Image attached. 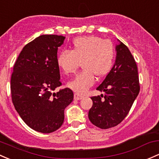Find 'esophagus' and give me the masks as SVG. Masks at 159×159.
<instances>
[{
	"instance_id": "esophagus-1",
	"label": "esophagus",
	"mask_w": 159,
	"mask_h": 159,
	"mask_svg": "<svg viewBox=\"0 0 159 159\" xmlns=\"http://www.w3.org/2000/svg\"><path fill=\"white\" fill-rule=\"evenodd\" d=\"M83 98H84V96H83L82 94H80V93H75L74 94L75 100H81V99H82Z\"/></svg>"
}]
</instances>
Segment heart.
I'll return each mask as SVG.
<instances>
[{
    "mask_svg": "<svg viewBox=\"0 0 159 159\" xmlns=\"http://www.w3.org/2000/svg\"><path fill=\"white\" fill-rule=\"evenodd\" d=\"M115 49L110 39L98 36H85L75 38L72 49H64L58 54L57 64L66 74L81 70L75 78L68 82V87L78 93H84L94 82V75L103 77L107 75L113 67Z\"/></svg>",
    "mask_w": 159,
    "mask_h": 159,
    "instance_id": "1",
    "label": "heart"
}]
</instances>
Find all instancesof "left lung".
I'll return each mask as SVG.
<instances>
[{"label":"left lung","mask_w":159,"mask_h":159,"mask_svg":"<svg viewBox=\"0 0 159 159\" xmlns=\"http://www.w3.org/2000/svg\"><path fill=\"white\" fill-rule=\"evenodd\" d=\"M115 64L97 90L104 94L91 97L93 105L88 113L90 121L98 127H114L125 119L140 91L138 68L125 44L116 46Z\"/></svg>","instance_id":"obj_1"}]
</instances>
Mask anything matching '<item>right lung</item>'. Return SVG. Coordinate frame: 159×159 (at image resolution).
I'll return each mask as SVG.
<instances>
[{
    "instance_id": "1",
    "label": "right lung",
    "mask_w": 159,
    "mask_h": 159,
    "mask_svg": "<svg viewBox=\"0 0 159 159\" xmlns=\"http://www.w3.org/2000/svg\"><path fill=\"white\" fill-rule=\"evenodd\" d=\"M65 38L39 36L23 48L13 66L11 91L14 107L25 123L39 133L61 127L65 109L74 98L68 88L52 92L61 84L57 52Z\"/></svg>"
}]
</instances>
